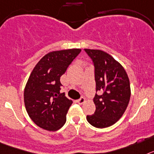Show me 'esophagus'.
<instances>
[{
	"instance_id": "esophagus-1",
	"label": "esophagus",
	"mask_w": 154,
	"mask_h": 154,
	"mask_svg": "<svg viewBox=\"0 0 154 154\" xmlns=\"http://www.w3.org/2000/svg\"><path fill=\"white\" fill-rule=\"evenodd\" d=\"M85 97H81V98H79L78 100H77V101H76V102L78 103V104H83V103L85 102Z\"/></svg>"
}]
</instances>
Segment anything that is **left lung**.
<instances>
[{
  "instance_id": "8db88e82",
  "label": "left lung",
  "mask_w": 154,
  "mask_h": 154,
  "mask_svg": "<svg viewBox=\"0 0 154 154\" xmlns=\"http://www.w3.org/2000/svg\"><path fill=\"white\" fill-rule=\"evenodd\" d=\"M94 65L96 110L87 116L89 123L96 128H106L122 116L130 99V84L126 72L112 56L98 49H85ZM100 91L98 96L97 92Z\"/></svg>"
}]
</instances>
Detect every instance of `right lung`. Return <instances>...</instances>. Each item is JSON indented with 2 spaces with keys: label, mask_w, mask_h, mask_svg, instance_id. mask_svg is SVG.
I'll list each match as a JSON object with an SVG mask.
<instances>
[{
  "label": "right lung",
  "mask_w": 154,
  "mask_h": 154,
  "mask_svg": "<svg viewBox=\"0 0 154 154\" xmlns=\"http://www.w3.org/2000/svg\"><path fill=\"white\" fill-rule=\"evenodd\" d=\"M81 52L80 49L53 51L45 55L31 73L24 92L25 109L40 128L60 129L73 101L60 94V77Z\"/></svg>",
  "instance_id": "add662e5"
}]
</instances>
